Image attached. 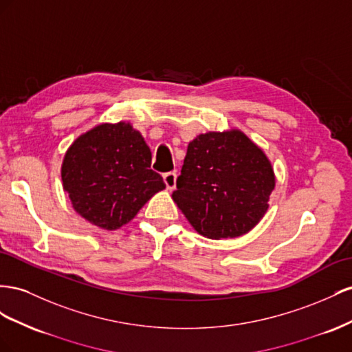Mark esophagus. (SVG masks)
I'll return each instance as SVG.
<instances>
[{
    "label": "esophagus",
    "instance_id": "34e87169",
    "mask_svg": "<svg viewBox=\"0 0 352 352\" xmlns=\"http://www.w3.org/2000/svg\"><path fill=\"white\" fill-rule=\"evenodd\" d=\"M164 183L168 190H174L177 186V174L175 173L164 174Z\"/></svg>",
    "mask_w": 352,
    "mask_h": 352
}]
</instances>
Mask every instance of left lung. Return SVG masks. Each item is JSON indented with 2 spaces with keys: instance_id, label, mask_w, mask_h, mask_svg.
Instances as JSON below:
<instances>
[{
  "instance_id": "1",
  "label": "left lung",
  "mask_w": 352,
  "mask_h": 352,
  "mask_svg": "<svg viewBox=\"0 0 352 352\" xmlns=\"http://www.w3.org/2000/svg\"><path fill=\"white\" fill-rule=\"evenodd\" d=\"M274 186L263 150L232 129L200 134L190 142L173 199L199 234L228 239L259 223Z\"/></svg>"
}]
</instances>
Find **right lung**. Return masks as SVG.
Listing matches in <instances>:
<instances>
[{
	"instance_id": "obj_1",
	"label": "right lung",
	"mask_w": 352,
	"mask_h": 352,
	"mask_svg": "<svg viewBox=\"0 0 352 352\" xmlns=\"http://www.w3.org/2000/svg\"><path fill=\"white\" fill-rule=\"evenodd\" d=\"M150 164L152 152L131 125L102 124L69 147L62 165L63 188L82 218L116 230L165 188Z\"/></svg>"
}]
</instances>
